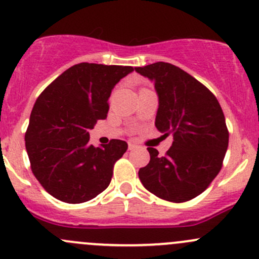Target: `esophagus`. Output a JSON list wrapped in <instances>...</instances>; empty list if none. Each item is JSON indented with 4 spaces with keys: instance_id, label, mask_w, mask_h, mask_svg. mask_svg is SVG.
Masks as SVG:
<instances>
[{
    "instance_id": "34e87169",
    "label": "esophagus",
    "mask_w": 259,
    "mask_h": 259,
    "mask_svg": "<svg viewBox=\"0 0 259 259\" xmlns=\"http://www.w3.org/2000/svg\"><path fill=\"white\" fill-rule=\"evenodd\" d=\"M136 147H137V145H136V143H133V142L128 143V149H135Z\"/></svg>"
}]
</instances>
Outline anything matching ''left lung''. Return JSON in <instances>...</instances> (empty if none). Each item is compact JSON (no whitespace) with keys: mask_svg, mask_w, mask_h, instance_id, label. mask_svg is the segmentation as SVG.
<instances>
[{"mask_svg":"<svg viewBox=\"0 0 259 259\" xmlns=\"http://www.w3.org/2000/svg\"><path fill=\"white\" fill-rule=\"evenodd\" d=\"M136 72L154 81L158 95L157 130L173 136L163 157L148 147L149 163L138 170L141 182L154 196L181 203L206 191L222 168L229 133L220 102L206 86L167 62Z\"/></svg>","mask_w":259,"mask_h":259,"instance_id":"left-lung-1","label":"left lung"}]
</instances>
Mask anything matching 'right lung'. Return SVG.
Instances as JSON below:
<instances>
[{"label":"right lung","instance_id":"obj_1","mask_svg":"<svg viewBox=\"0 0 259 259\" xmlns=\"http://www.w3.org/2000/svg\"><path fill=\"white\" fill-rule=\"evenodd\" d=\"M133 71L131 66L82 62L58 76L39 95L25 135L34 177L66 203H82L105 191L124 141L95 147L89 131L108 113L112 90Z\"/></svg>","mask_w":259,"mask_h":259}]
</instances>
